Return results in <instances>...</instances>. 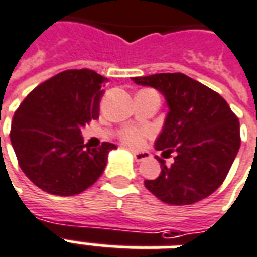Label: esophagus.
<instances>
[{
	"label": "esophagus",
	"mask_w": 257,
	"mask_h": 257,
	"mask_svg": "<svg viewBox=\"0 0 257 257\" xmlns=\"http://www.w3.org/2000/svg\"><path fill=\"white\" fill-rule=\"evenodd\" d=\"M132 154H134L135 160H136L138 163L150 159V153H147V152H138V150H132Z\"/></svg>",
	"instance_id": "esophagus-1"
}]
</instances>
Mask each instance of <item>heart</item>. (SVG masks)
Listing matches in <instances>:
<instances>
[{
  "instance_id": "b5f03b06",
  "label": "heart",
  "mask_w": 257,
  "mask_h": 257,
  "mask_svg": "<svg viewBox=\"0 0 257 257\" xmlns=\"http://www.w3.org/2000/svg\"><path fill=\"white\" fill-rule=\"evenodd\" d=\"M150 135H152V129L149 128H128L122 132L121 139L129 146H141L143 143V139Z\"/></svg>"
}]
</instances>
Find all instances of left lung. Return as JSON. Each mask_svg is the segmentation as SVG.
I'll return each mask as SVG.
<instances>
[{
	"instance_id": "obj_1",
	"label": "left lung",
	"mask_w": 257,
	"mask_h": 257,
	"mask_svg": "<svg viewBox=\"0 0 257 257\" xmlns=\"http://www.w3.org/2000/svg\"><path fill=\"white\" fill-rule=\"evenodd\" d=\"M154 87L166 97L168 114L154 147L161 156L176 154L145 186L161 202L193 204L210 196L224 182L241 146L239 121L224 98L184 73H156L132 79Z\"/></svg>"
}]
</instances>
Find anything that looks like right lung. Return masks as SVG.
<instances>
[{"instance_id": "right-lung-1", "label": "right lung", "mask_w": 257, "mask_h": 257, "mask_svg": "<svg viewBox=\"0 0 257 257\" xmlns=\"http://www.w3.org/2000/svg\"><path fill=\"white\" fill-rule=\"evenodd\" d=\"M104 78L91 69H68L29 93L14 114L11 143L22 171L41 191L73 196L103 174L115 145L91 149L80 129L98 118Z\"/></svg>"}]
</instances>
